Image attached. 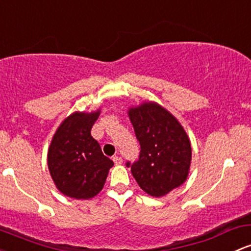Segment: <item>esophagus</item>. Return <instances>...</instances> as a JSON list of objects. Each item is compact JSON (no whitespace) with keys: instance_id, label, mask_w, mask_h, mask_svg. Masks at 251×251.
<instances>
[{"instance_id":"1","label":"esophagus","mask_w":251,"mask_h":251,"mask_svg":"<svg viewBox=\"0 0 251 251\" xmlns=\"http://www.w3.org/2000/svg\"><path fill=\"white\" fill-rule=\"evenodd\" d=\"M113 162H114L115 164H121V163H123V158H121V157H119V156H114V157H113Z\"/></svg>"}]
</instances>
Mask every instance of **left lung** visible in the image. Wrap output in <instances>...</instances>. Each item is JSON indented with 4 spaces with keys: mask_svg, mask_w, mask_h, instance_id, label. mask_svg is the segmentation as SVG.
<instances>
[{
    "mask_svg": "<svg viewBox=\"0 0 251 251\" xmlns=\"http://www.w3.org/2000/svg\"><path fill=\"white\" fill-rule=\"evenodd\" d=\"M128 115L140 145L137 161L126 162L139 187L152 197H163L188 176L192 148L177 120L153 102L131 108Z\"/></svg>",
    "mask_w": 251,
    "mask_h": 251,
    "instance_id": "1",
    "label": "left lung"
}]
</instances>
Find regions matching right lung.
I'll use <instances>...</instances> for the list:
<instances>
[{"mask_svg":"<svg viewBox=\"0 0 251 251\" xmlns=\"http://www.w3.org/2000/svg\"><path fill=\"white\" fill-rule=\"evenodd\" d=\"M99 114H71L59 126L50 145L48 164L52 180L63 194L74 199L95 197L114 166L90 134Z\"/></svg>","mask_w":251,"mask_h":251,"instance_id":"add662e5","label":"right lung"}]
</instances>
